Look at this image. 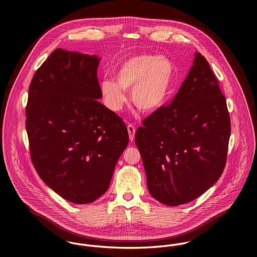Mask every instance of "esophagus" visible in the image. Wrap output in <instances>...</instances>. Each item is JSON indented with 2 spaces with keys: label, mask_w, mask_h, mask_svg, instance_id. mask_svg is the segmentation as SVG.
<instances>
[{
  "label": "esophagus",
  "mask_w": 257,
  "mask_h": 257,
  "mask_svg": "<svg viewBox=\"0 0 257 257\" xmlns=\"http://www.w3.org/2000/svg\"><path fill=\"white\" fill-rule=\"evenodd\" d=\"M127 132H128V136H130V141L133 142L135 140V135H136V127H135V125L130 123L127 125Z\"/></svg>",
  "instance_id": "obj_1"
}]
</instances>
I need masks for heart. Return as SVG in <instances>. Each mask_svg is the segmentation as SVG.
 <instances>
[{
    "label": "heart",
    "mask_w": 257,
    "mask_h": 257,
    "mask_svg": "<svg viewBox=\"0 0 257 257\" xmlns=\"http://www.w3.org/2000/svg\"><path fill=\"white\" fill-rule=\"evenodd\" d=\"M175 66L164 56L139 54L125 59L114 73V80L105 78L100 83L105 104L111 110H120L125 90L132 89V101L143 111H155L168 100L174 83Z\"/></svg>",
    "instance_id": "b5f03b06"
}]
</instances>
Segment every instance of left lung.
Masks as SVG:
<instances>
[{
    "instance_id": "1",
    "label": "left lung",
    "mask_w": 257,
    "mask_h": 257,
    "mask_svg": "<svg viewBox=\"0 0 257 257\" xmlns=\"http://www.w3.org/2000/svg\"><path fill=\"white\" fill-rule=\"evenodd\" d=\"M229 136L230 117L218 79L196 52L172 102L145 118L136 133L150 195L167 206L200 197L224 169Z\"/></svg>"
}]
</instances>
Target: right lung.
<instances>
[{
  "instance_id": "obj_1",
  "label": "right lung",
  "mask_w": 257,
  "mask_h": 257,
  "mask_svg": "<svg viewBox=\"0 0 257 257\" xmlns=\"http://www.w3.org/2000/svg\"><path fill=\"white\" fill-rule=\"evenodd\" d=\"M100 58L55 49L34 75L26 108L33 164L49 188L75 204L109 188L128 144L125 123L98 99Z\"/></svg>"
}]
</instances>
